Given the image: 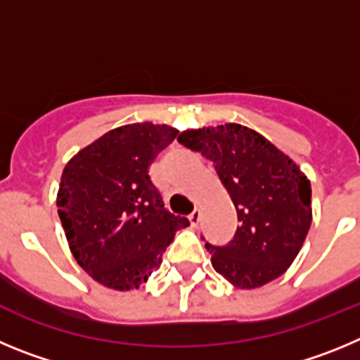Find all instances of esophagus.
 <instances>
[{
  "instance_id": "esophagus-1",
  "label": "esophagus",
  "mask_w": 360,
  "mask_h": 360,
  "mask_svg": "<svg viewBox=\"0 0 360 360\" xmlns=\"http://www.w3.org/2000/svg\"><path fill=\"white\" fill-rule=\"evenodd\" d=\"M188 220H190V224L193 226V228H197L200 222V212L199 210H193L192 213H190V217H188Z\"/></svg>"
}]
</instances>
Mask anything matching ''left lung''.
I'll use <instances>...</instances> for the list:
<instances>
[{
	"label": "left lung",
	"instance_id": "1",
	"mask_svg": "<svg viewBox=\"0 0 360 360\" xmlns=\"http://www.w3.org/2000/svg\"><path fill=\"white\" fill-rule=\"evenodd\" d=\"M179 143L213 161L238 217L228 245L206 244L217 273L242 290L276 280L312 224V190L301 168L260 132L240 124L188 129Z\"/></svg>",
	"mask_w": 360,
	"mask_h": 360
}]
</instances>
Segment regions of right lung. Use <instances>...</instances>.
I'll return each mask as SVG.
<instances>
[{
    "label": "right lung",
    "mask_w": 360,
    "mask_h": 360,
    "mask_svg": "<svg viewBox=\"0 0 360 360\" xmlns=\"http://www.w3.org/2000/svg\"><path fill=\"white\" fill-rule=\"evenodd\" d=\"M177 129L150 122L116 127L68 161L57 206L77 264L100 285L134 290L161 265L184 217L165 210L148 168Z\"/></svg>",
    "instance_id": "1"
}]
</instances>
